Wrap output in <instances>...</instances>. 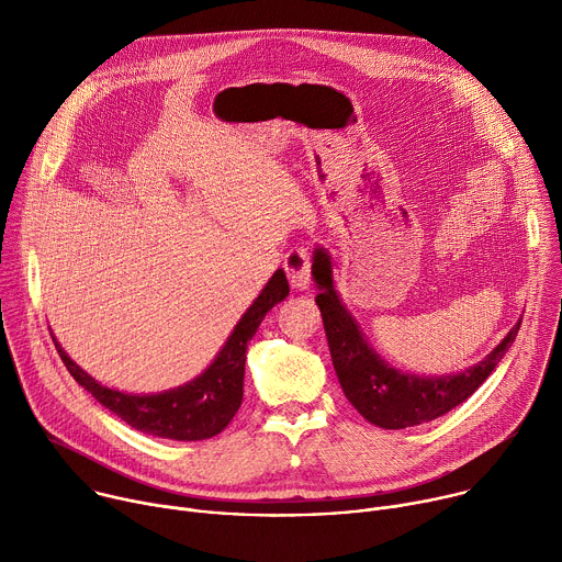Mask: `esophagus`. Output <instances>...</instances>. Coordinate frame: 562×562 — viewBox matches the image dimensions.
<instances>
[{"label":"esophagus","mask_w":562,"mask_h":562,"mask_svg":"<svg viewBox=\"0 0 562 562\" xmlns=\"http://www.w3.org/2000/svg\"><path fill=\"white\" fill-rule=\"evenodd\" d=\"M284 273L293 289H306L311 282V254L304 247H293L284 256Z\"/></svg>","instance_id":"obj_1"}]
</instances>
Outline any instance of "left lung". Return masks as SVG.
I'll list each match as a JSON object with an SVG mask.
<instances>
[{
  "label": "left lung",
  "instance_id": "1",
  "mask_svg": "<svg viewBox=\"0 0 562 562\" xmlns=\"http://www.w3.org/2000/svg\"><path fill=\"white\" fill-rule=\"evenodd\" d=\"M313 278L319 293L315 302L323 313L334 369L349 403L371 425L382 429H407L436 420L458 407L483 384L507 349L514 345L520 323L507 338L475 367L445 378H418L389 367L362 338L356 319L342 306L334 280L331 260L317 249L313 256Z\"/></svg>",
  "mask_w": 562,
  "mask_h": 562
}]
</instances>
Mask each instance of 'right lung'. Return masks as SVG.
Segmentation results:
<instances>
[{"label":"right lung","instance_id":"obj_1","mask_svg":"<svg viewBox=\"0 0 562 562\" xmlns=\"http://www.w3.org/2000/svg\"><path fill=\"white\" fill-rule=\"evenodd\" d=\"M286 295V276L282 269H278L256 302L247 308L243 319H239L213 364L189 384L157 395H131L102 386L66 356L55 338L53 342L77 384L93 393L100 405L133 429L171 440H206L224 431L239 405H243L249 340L256 336L265 315Z\"/></svg>","mask_w":562,"mask_h":562}]
</instances>
